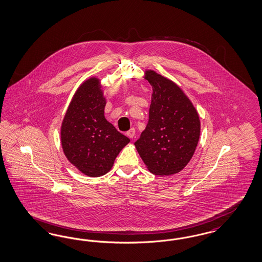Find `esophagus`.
<instances>
[{
	"label": "esophagus",
	"instance_id": "obj_1",
	"mask_svg": "<svg viewBox=\"0 0 262 262\" xmlns=\"http://www.w3.org/2000/svg\"><path fill=\"white\" fill-rule=\"evenodd\" d=\"M135 134H136V129L135 128H130L128 132H126V136H128L130 139L134 138Z\"/></svg>",
	"mask_w": 262,
	"mask_h": 262
}]
</instances>
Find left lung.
I'll list each match as a JSON object with an SVG mask.
<instances>
[{
	"label": "left lung",
	"mask_w": 262,
	"mask_h": 262,
	"mask_svg": "<svg viewBox=\"0 0 262 262\" xmlns=\"http://www.w3.org/2000/svg\"><path fill=\"white\" fill-rule=\"evenodd\" d=\"M145 79L153 88L149 120L135 145L150 172L174 174L195 152L199 115L178 84L152 70L145 72Z\"/></svg>",
	"instance_id": "obj_1"
}]
</instances>
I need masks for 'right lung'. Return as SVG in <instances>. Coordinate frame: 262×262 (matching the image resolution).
Here are the masks:
<instances>
[{
  "instance_id": "right-lung-1",
  "label": "right lung",
  "mask_w": 262,
  "mask_h": 262,
  "mask_svg": "<svg viewBox=\"0 0 262 262\" xmlns=\"http://www.w3.org/2000/svg\"><path fill=\"white\" fill-rule=\"evenodd\" d=\"M106 104L97 78L79 86L61 126L65 156L89 177H101L113 167L120 151L129 142L104 117Z\"/></svg>"
}]
</instances>
